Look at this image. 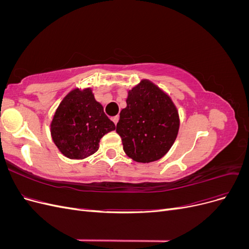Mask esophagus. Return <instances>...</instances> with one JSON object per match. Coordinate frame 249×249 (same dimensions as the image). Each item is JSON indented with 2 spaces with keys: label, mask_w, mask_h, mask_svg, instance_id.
<instances>
[{
  "label": "esophagus",
  "mask_w": 249,
  "mask_h": 249,
  "mask_svg": "<svg viewBox=\"0 0 249 249\" xmlns=\"http://www.w3.org/2000/svg\"><path fill=\"white\" fill-rule=\"evenodd\" d=\"M118 120H119V116H118V115H116V116H113V117H112V122L115 124V125L117 124V123H118Z\"/></svg>",
  "instance_id": "esophagus-1"
}]
</instances>
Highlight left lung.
<instances>
[{
	"mask_svg": "<svg viewBox=\"0 0 249 249\" xmlns=\"http://www.w3.org/2000/svg\"><path fill=\"white\" fill-rule=\"evenodd\" d=\"M178 129V109L161 88L142 80L129 90L116 125L127 157L139 163L161 159L175 143Z\"/></svg>",
	"mask_w": 249,
	"mask_h": 249,
	"instance_id": "left-lung-1",
	"label": "left lung"
}]
</instances>
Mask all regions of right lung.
Wrapping results in <instances>:
<instances>
[{
	"instance_id": "1",
	"label": "right lung",
	"mask_w": 249,
	"mask_h": 249,
	"mask_svg": "<svg viewBox=\"0 0 249 249\" xmlns=\"http://www.w3.org/2000/svg\"><path fill=\"white\" fill-rule=\"evenodd\" d=\"M115 124L96 102L91 88H74L60 103L51 123V135L69 159L83 160L100 147L101 138Z\"/></svg>"
}]
</instances>
